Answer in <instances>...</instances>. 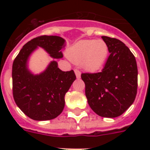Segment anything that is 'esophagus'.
<instances>
[{
	"label": "esophagus",
	"mask_w": 150,
	"mask_h": 150,
	"mask_svg": "<svg viewBox=\"0 0 150 150\" xmlns=\"http://www.w3.org/2000/svg\"><path fill=\"white\" fill-rule=\"evenodd\" d=\"M75 75H76V78H77V79H79V78L81 77V72H80V71L77 70V69H75Z\"/></svg>",
	"instance_id": "esophagus-1"
}]
</instances>
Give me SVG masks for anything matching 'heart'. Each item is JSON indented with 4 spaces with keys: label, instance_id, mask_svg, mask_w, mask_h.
I'll return each instance as SVG.
<instances>
[{
    "label": "heart",
    "instance_id": "1",
    "mask_svg": "<svg viewBox=\"0 0 150 150\" xmlns=\"http://www.w3.org/2000/svg\"><path fill=\"white\" fill-rule=\"evenodd\" d=\"M108 46L102 40H85L74 43L67 54L71 61L82 64L88 71H97L103 68L108 57Z\"/></svg>",
    "mask_w": 150,
    "mask_h": 150
}]
</instances>
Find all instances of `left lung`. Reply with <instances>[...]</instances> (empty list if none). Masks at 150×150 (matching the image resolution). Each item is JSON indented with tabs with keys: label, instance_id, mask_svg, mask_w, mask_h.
<instances>
[{
	"label": "left lung",
	"instance_id": "obj_1",
	"mask_svg": "<svg viewBox=\"0 0 150 150\" xmlns=\"http://www.w3.org/2000/svg\"><path fill=\"white\" fill-rule=\"evenodd\" d=\"M109 49L101 72L82 73L86 96L91 109L103 117H116L132 104L137 93L138 68L135 56L117 39L102 36Z\"/></svg>",
	"mask_w": 150,
	"mask_h": 150
}]
</instances>
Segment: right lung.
Returning <instances> with one entry per match:
<instances>
[{"instance_id":"1","label":"right lung","mask_w":150,"mask_h":150,"mask_svg":"<svg viewBox=\"0 0 150 150\" xmlns=\"http://www.w3.org/2000/svg\"><path fill=\"white\" fill-rule=\"evenodd\" d=\"M64 40L57 36H41L25 43L12 65L13 96L17 106L35 121H47L58 116L64 107V96L76 79L74 71H62L56 61L43 72L35 75L28 68L30 55L38 47L53 58L63 57Z\"/></svg>"}]
</instances>
